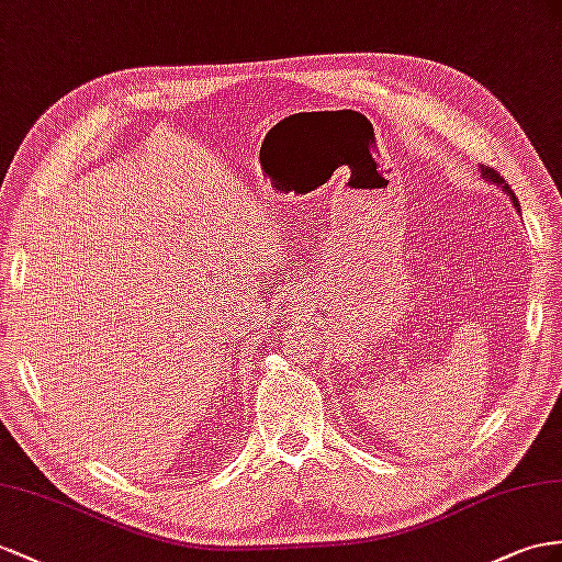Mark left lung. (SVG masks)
<instances>
[{"label": "left lung", "mask_w": 562, "mask_h": 562, "mask_svg": "<svg viewBox=\"0 0 562 562\" xmlns=\"http://www.w3.org/2000/svg\"><path fill=\"white\" fill-rule=\"evenodd\" d=\"M480 172H482V180H486V182H492V184H496V187H501V192H506L508 196H510V201H513V206L517 209V213H520V204H517V199H515V192L510 190L508 187V182L503 180L498 172L494 170V168H484V166H480Z\"/></svg>", "instance_id": "obj_1"}]
</instances>
